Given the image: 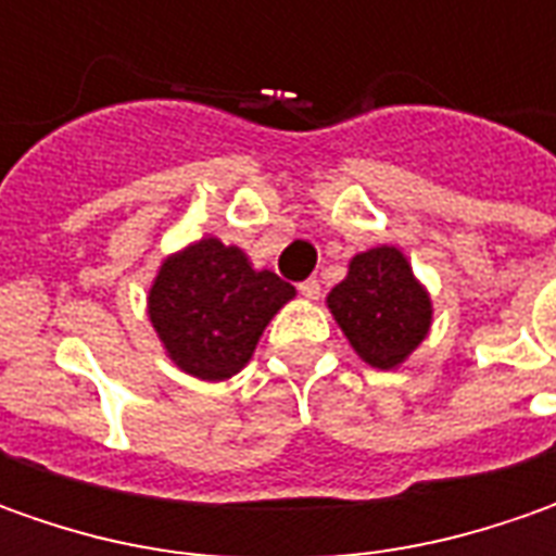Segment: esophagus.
<instances>
[{
	"label": "esophagus",
	"instance_id": "obj_1",
	"mask_svg": "<svg viewBox=\"0 0 556 556\" xmlns=\"http://www.w3.org/2000/svg\"><path fill=\"white\" fill-rule=\"evenodd\" d=\"M300 293H303L306 300H318V293H321V285H318L315 278H306V281L300 285Z\"/></svg>",
	"mask_w": 556,
	"mask_h": 556
}]
</instances>
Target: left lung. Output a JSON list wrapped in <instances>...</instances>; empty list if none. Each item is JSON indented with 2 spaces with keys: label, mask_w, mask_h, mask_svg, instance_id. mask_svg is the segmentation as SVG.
<instances>
[{
  "label": "left lung",
  "mask_w": 556,
  "mask_h": 556,
  "mask_svg": "<svg viewBox=\"0 0 556 556\" xmlns=\"http://www.w3.org/2000/svg\"><path fill=\"white\" fill-rule=\"evenodd\" d=\"M328 309L355 355L380 371L399 368L433 325V300L399 247L355 253L346 278L328 293Z\"/></svg>",
  "instance_id": "obj_1"
}]
</instances>
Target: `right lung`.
Masks as SVG:
<instances>
[{
	"label": "right lung",
	"instance_id": "add662e5",
	"mask_svg": "<svg viewBox=\"0 0 556 556\" xmlns=\"http://www.w3.org/2000/svg\"><path fill=\"white\" fill-rule=\"evenodd\" d=\"M296 296L268 268H253L241 247L201 238L176 250L148 290V318L169 362L198 380H228L278 309Z\"/></svg>",
	"mask_w": 556,
	"mask_h": 556
}]
</instances>
